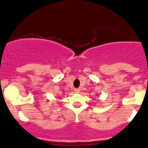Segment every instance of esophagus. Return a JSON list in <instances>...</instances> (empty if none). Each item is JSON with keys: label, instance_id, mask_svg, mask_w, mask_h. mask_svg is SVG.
Instances as JSON below:
<instances>
[{"label": "esophagus", "instance_id": "esophagus-1", "mask_svg": "<svg viewBox=\"0 0 148 148\" xmlns=\"http://www.w3.org/2000/svg\"><path fill=\"white\" fill-rule=\"evenodd\" d=\"M74 92H75V93L78 94V93H79V92H80V89H74Z\"/></svg>", "mask_w": 148, "mask_h": 148}]
</instances>
